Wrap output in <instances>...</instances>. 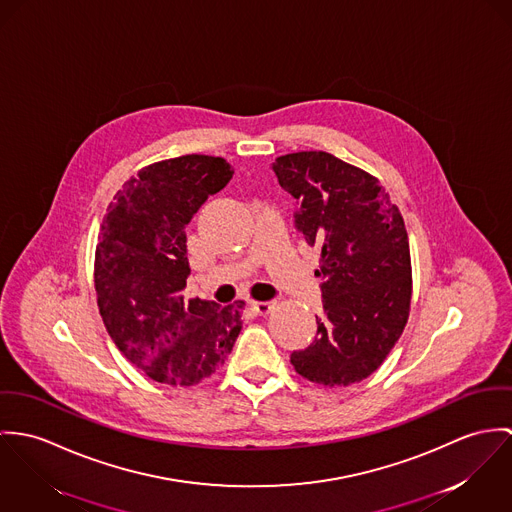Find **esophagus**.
Instances as JSON below:
<instances>
[{
  "label": "esophagus",
  "mask_w": 512,
  "mask_h": 512,
  "mask_svg": "<svg viewBox=\"0 0 512 512\" xmlns=\"http://www.w3.org/2000/svg\"><path fill=\"white\" fill-rule=\"evenodd\" d=\"M275 300H267V302H251V310L259 316H267L273 308H275Z\"/></svg>",
  "instance_id": "1"
}]
</instances>
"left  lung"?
<instances>
[{"label":"left lung","instance_id":"obj_1","mask_svg":"<svg viewBox=\"0 0 512 512\" xmlns=\"http://www.w3.org/2000/svg\"><path fill=\"white\" fill-rule=\"evenodd\" d=\"M273 171L294 200V228L320 249L318 334L290 363L304 379L347 387L381 367L410 310L412 269L404 220L369 172L324 151L283 155Z\"/></svg>","mask_w":512,"mask_h":512}]
</instances>
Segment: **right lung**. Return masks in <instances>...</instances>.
<instances>
[{
    "instance_id": "obj_1",
    "label": "right lung",
    "mask_w": 512,
    "mask_h": 512,
    "mask_svg": "<svg viewBox=\"0 0 512 512\" xmlns=\"http://www.w3.org/2000/svg\"><path fill=\"white\" fill-rule=\"evenodd\" d=\"M233 176L222 157L184 155L129 178L96 245L98 308L117 349L157 383L190 387L216 373L241 332L243 300L188 298L186 226Z\"/></svg>"
}]
</instances>
